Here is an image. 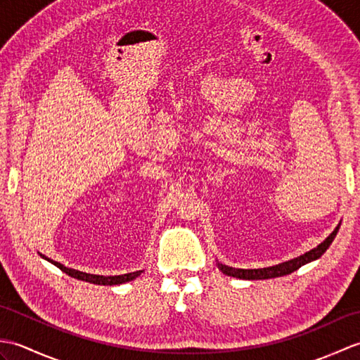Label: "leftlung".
<instances>
[{
    "label": "left lung",
    "mask_w": 360,
    "mask_h": 360,
    "mask_svg": "<svg viewBox=\"0 0 360 360\" xmlns=\"http://www.w3.org/2000/svg\"><path fill=\"white\" fill-rule=\"evenodd\" d=\"M339 227H340V223L330 235H328V238H325V241L320 243L317 248L311 249L309 252H307V254H303L300 257L288 259V262H283L269 267H259V269H238V267H232V266H226L223 263H219L217 259V266L221 272L229 275V277H235L240 280H267V278L283 277V275L292 274L294 271L298 269V267H302L311 262H316V259L322 257L326 252V249L331 246L335 235L339 232Z\"/></svg>",
    "instance_id": "left-lung-1"
}]
</instances>
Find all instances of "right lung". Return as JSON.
Instances as JSON below:
<instances>
[{"label":"right lung","mask_w":360,"mask_h":360,"mask_svg":"<svg viewBox=\"0 0 360 360\" xmlns=\"http://www.w3.org/2000/svg\"><path fill=\"white\" fill-rule=\"evenodd\" d=\"M40 254V252H38ZM41 258H44L46 262L52 263L53 266H57L58 269H62L65 274L70 275L72 278H77L82 281H88V283H93V285H103V286H116V285H124V283L128 281H133L136 277H139V275L143 271H136V272H129V274H124V275H96V274H86V272H82L77 269H72V267H66L65 264L58 263V262H53V259L48 258L46 255L40 254Z\"/></svg>","instance_id":"add662e5"}]
</instances>
